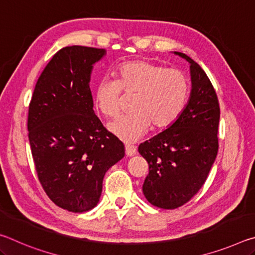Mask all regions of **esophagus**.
<instances>
[{
  "instance_id": "esophagus-1",
  "label": "esophagus",
  "mask_w": 255,
  "mask_h": 255,
  "mask_svg": "<svg viewBox=\"0 0 255 255\" xmlns=\"http://www.w3.org/2000/svg\"><path fill=\"white\" fill-rule=\"evenodd\" d=\"M126 154L128 155V156H132V155L136 154V148L133 147L132 145L127 144L126 145Z\"/></svg>"
}]
</instances>
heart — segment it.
Here are the masks:
<instances>
[{
    "instance_id": "obj_1",
    "label": "heart",
    "mask_w": 255,
    "mask_h": 255,
    "mask_svg": "<svg viewBox=\"0 0 255 255\" xmlns=\"http://www.w3.org/2000/svg\"><path fill=\"white\" fill-rule=\"evenodd\" d=\"M122 91L135 94L133 112L110 124L109 130L120 140L140 139L150 127L165 129L173 125L187 106L189 81L178 68H165L149 60L124 63L117 68V80L102 79L94 91V103L106 118H115L122 110Z\"/></svg>"
}]
</instances>
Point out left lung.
<instances>
[{"label":"left lung","mask_w":255,"mask_h":255,"mask_svg":"<svg viewBox=\"0 0 255 255\" xmlns=\"http://www.w3.org/2000/svg\"><path fill=\"white\" fill-rule=\"evenodd\" d=\"M192 90L178 120L141 143L138 152L148 163L143 193L149 204L175 209L191 199L206 182L218 152L219 102L205 71L185 54Z\"/></svg>","instance_id":"8db88e82"}]
</instances>
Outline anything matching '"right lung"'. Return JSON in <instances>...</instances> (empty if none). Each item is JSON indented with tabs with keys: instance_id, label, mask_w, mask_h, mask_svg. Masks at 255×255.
I'll list each match as a JSON object with an SVG mask.
<instances>
[{
	"instance_id": "obj_1",
	"label": "right lung",
	"mask_w": 255,
	"mask_h": 255,
	"mask_svg": "<svg viewBox=\"0 0 255 255\" xmlns=\"http://www.w3.org/2000/svg\"><path fill=\"white\" fill-rule=\"evenodd\" d=\"M105 54L84 46L58 50L29 105L28 137L38 179L49 199L72 213L97 206L106 172L125 156L124 144L93 111L90 76Z\"/></svg>"
}]
</instances>
